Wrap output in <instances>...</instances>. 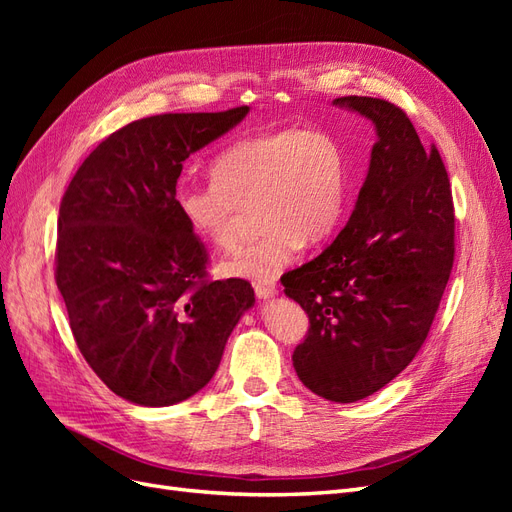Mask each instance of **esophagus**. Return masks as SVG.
<instances>
[{
    "label": "esophagus",
    "mask_w": 512,
    "mask_h": 512,
    "mask_svg": "<svg viewBox=\"0 0 512 512\" xmlns=\"http://www.w3.org/2000/svg\"><path fill=\"white\" fill-rule=\"evenodd\" d=\"M254 290H256L258 299H271L277 294L275 282H258V284H254Z\"/></svg>",
    "instance_id": "1"
}]
</instances>
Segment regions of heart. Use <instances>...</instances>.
Here are the masks:
<instances>
[{
	"label": "heart",
	"instance_id": "b5f03b06",
	"mask_svg": "<svg viewBox=\"0 0 512 512\" xmlns=\"http://www.w3.org/2000/svg\"><path fill=\"white\" fill-rule=\"evenodd\" d=\"M213 181L185 185L177 207L194 235L218 250L237 241L241 209L254 205L258 239L232 254L222 271L271 282L299 252L329 239L346 205V160L331 136L284 128L247 136L211 166Z\"/></svg>",
	"mask_w": 512,
	"mask_h": 512
}]
</instances>
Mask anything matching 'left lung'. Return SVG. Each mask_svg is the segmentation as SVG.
I'll return each instance as SVG.
<instances>
[{
	"label": "left lung",
	"instance_id": "left-lung-1",
	"mask_svg": "<svg viewBox=\"0 0 512 512\" xmlns=\"http://www.w3.org/2000/svg\"><path fill=\"white\" fill-rule=\"evenodd\" d=\"M374 123L378 141L348 224L314 260L282 277L309 318L292 365L309 391L352 404L389 384L421 350L451 277L455 209L438 149L399 106L333 100Z\"/></svg>",
	"mask_w": 512,
	"mask_h": 512
}]
</instances>
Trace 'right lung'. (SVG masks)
I'll return each instance as SVG.
<instances>
[{
    "label": "right lung",
    "mask_w": 512,
    "mask_h": 512,
    "mask_svg": "<svg viewBox=\"0 0 512 512\" xmlns=\"http://www.w3.org/2000/svg\"><path fill=\"white\" fill-rule=\"evenodd\" d=\"M250 113H166L128 123L76 170L61 198L55 282L81 354L115 395L162 408L213 378L254 305L250 282L207 277L177 179L194 151Z\"/></svg>",
    "instance_id": "1"
}]
</instances>
